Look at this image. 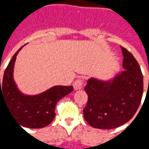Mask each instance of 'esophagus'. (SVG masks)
I'll use <instances>...</instances> for the list:
<instances>
[{
    "mask_svg": "<svg viewBox=\"0 0 149 149\" xmlns=\"http://www.w3.org/2000/svg\"><path fill=\"white\" fill-rule=\"evenodd\" d=\"M83 85V81L81 79H77V81H75L73 83V88H74L75 90H78V89H81Z\"/></svg>",
    "mask_w": 149,
    "mask_h": 149,
    "instance_id": "1",
    "label": "esophagus"
}]
</instances>
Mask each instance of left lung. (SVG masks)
<instances>
[{
    "label": "left lung",
    "instance_id": "1",
    "mask_svg": "<svg viewBox=\"0 0 149 149\" xmlns=\"http://www.w3.org/2000/svg\"><path fill=\"white\" fill-rule=\"evenodd\" d=\"M124 71L109 81L90 78L84 90L88 102L84 120L100 129L117 128L129 121L137 111L143 96V75L131 52L120 47Z\"/></svg>",
    "mask_w": 149,
    "mask_h": 149
}]
</instances>
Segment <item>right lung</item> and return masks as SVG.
<instances>
[{"label":"right lung","instance_id":"1","mask_svg":"<svg viewBox=\"0 0 149 149\" xmlns=\"http://www.w3.org/2000/svg\"><path fill=\"white\" fill-rule=\"evenodd\" d=\"M22 47L8 63L1 85L0 79V103L1 100L5 101L9 112L21 126L30 128H44L49 125L55 117L57 101L72 92L73 87L53 86L35 96L24 95L21 93L13 80V67L17 55Z\"/></svg>","mask_w":149,"mask_h":149}]
</instances>
